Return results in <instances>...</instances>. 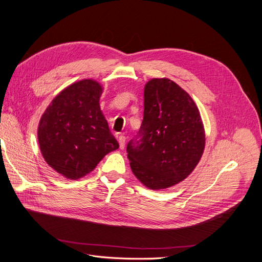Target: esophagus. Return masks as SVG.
Here are the masks:
<instances>
[{"mask_svg":"<svg viewBox=\"0 0 262 262\" xmlns=\"http://www.w3.org/2000/svg\"><path fill=\"white\" fill-rule=\"evenodd\" d=\"M118 142H119V146H120L121 149H123L124 145H125V137L123 136V134H120V136L118 137Z\"/></svg>","mask_w":262,"mask_h":262,"instance_id":"esophagus-1","label":"esophagus"}]
</instances>
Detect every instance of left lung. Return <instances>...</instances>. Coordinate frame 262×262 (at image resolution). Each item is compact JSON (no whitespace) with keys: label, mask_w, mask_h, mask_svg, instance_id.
I'll list each match as a JSON object with an SVG mask.
<instances>
[{"label":"left lung","mask_w":262,"mask_h":262,"mask_svg":"<svg viewBox=\"0 0 262 262\" xmlns=\"http://www.w3.org/2000/svg\"><path fill=\"white\" fill-rule=\"evenodd\" d=\"M205 134L190 95L168 78H153L144 87L143 121L126 145L132 172L152 190L186 179L201 160Z\"/></svg>","instance_id":"obj_1"}]
</instances>
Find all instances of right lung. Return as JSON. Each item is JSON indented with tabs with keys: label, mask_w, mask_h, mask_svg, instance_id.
<instances>
[{
	"label": "right lung",
	"mask_w": 262,
	"mask_h": 262,
	"mask_svg": "<svg viewBox=\"0 0 262 262\" xmlns=\"http://www.w3.org/2000/svg\"><path fill=\"white\" fill-rule=\"evenodd\" d=\"M101 93V85L94 80L70 85L54 97L39 122L45 161L66 178L84 177L119 147L100 110Z\"/></svg>",
	"instance_id": "add662e5"
}]
</instances>
